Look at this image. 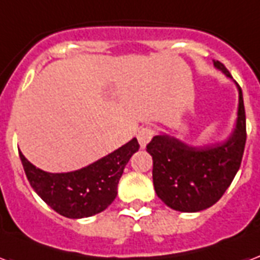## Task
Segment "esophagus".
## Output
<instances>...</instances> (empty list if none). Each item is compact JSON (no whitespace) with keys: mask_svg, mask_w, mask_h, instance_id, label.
<instances>
[{"mask_svg":"<svg viewBox=\"0 0 260 260\" xmlns=\"http://www.w3.org/2000/svg\"><path fill=\"white\" fill-rule=\"evenodd\" d=\"M152 136H154V129H152L151 126H143V128H140L138 132V142L140 144V147H146L148 142L152 139Z\"/></svg>","mask_w":260,"mask_h":260,"instance_id":"1","label":"esophagus"}]
</instances>
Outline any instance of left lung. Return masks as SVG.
<instances>
[{"label": "left lung", "instance_id": "obj_1", "mask_svg": "<svg viewBox=\"0 0 260 260\" xmlns=\"http://www.w3.org/2000/svg\"><path fill=\"white\" fill-rule=\"evenodd\" d=\"M214 67L233 80L219 61H214ZM235 84L239 91L237 118L226 140L191 146L161 134L147 144L148 154L152 156L154 188L158 198L170 209L183 213L209 209L221 199L240 168L247 132L243 92L240 86Z\"/></svg>", "mask_w": 260, "mask_h": 260}]
</instances>
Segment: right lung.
Instances as JSON below:
<instances>
[{
	"mask_svg": "<svg viewBox=\"0 0 260 260\" xmlns=\"http://www.w3.org/2000/svg\"><path fill=\"white\" fill-rule=\"evenodd\" d=\"M136 138L94 164L68 173H49L34 166L19 150L31 187L45 203L67 218L104 211L117 196V185L129 158L139 150Z\"/></svg>",
	"mask_w": 260,
	"mask_h": 260,
	"instance_id": "1",
	"label": "right lung"
}]
</instances>
